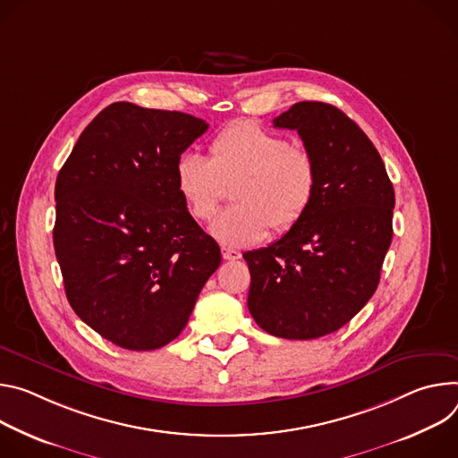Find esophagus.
Returning a JSON list of instances; mask_svg holds the SVG:
<instances>
[{
    "mask_svg": "<svg viewBox=\"0 0 458 458\" xmlns=\"http://www.w3.org/2000/svg\"><path fill=\"white\" fill-rule=\"evenodd\" d=\"M240 257H242V252H240V250L231 249V247H222V259H224V260L233 262V260H238Z\"/></svg>",
    "mask_w": 458,
    "mask_h": 458,
    "instance_id": "34e87169",
    "label": "esophagus"
}]
</instances>
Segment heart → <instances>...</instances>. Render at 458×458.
Returning <instances> with one entry per match:
<instances>
[{
	"mask_svg": "<svg viewBox=\"0 0 458 458\" xmlns=\"http://www.w3.org/2000/svg\"><path fill=\"white\" fill-rule=\"evenodd\" d=\"M206 160L185 152L174 165V185L194 220H209L233 185L236 206L222 211L211 234L224 245L262 242L269 229L287 233L311 208L317 192V164L306 148L255 122H236L220 131Z\"/></svg>",
	"mask_w": 458,
	"mask_h": 458,
	"instance_id": "heart-1",
	"label": "heart"
}]
</instances>
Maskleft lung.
Here are the masks:
<instances>
[{"instance_id":"8db88e82","label":"left lung","mask_w":458,"mask_h":458,"mask_svg":"<svg viewBox=\"0 0 458 458\" xmlns=\"http://www.w3.org/2000/svg\"><path fill=\"white\" fill-rule=\"evenodd\" d=\"M317 164V192L275 243L243 255L247 308L269 335L311 340L338 331L377 291L393 238L394 191L378 150L340 109L298 101L273 120Z\"/></svg>"}]
</instances>
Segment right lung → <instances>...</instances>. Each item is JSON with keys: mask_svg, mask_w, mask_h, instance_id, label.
Wrapping results in <instances>:
<instances>
[{"mask_svg": "<svg viewBox=\"0 0 458 458\" xmlns=\"http://www.w3.org/2000/svg\"><path fill=\"white\" fill-rule=\"evenodd\" d=\"M208 127L116 101L85 127L56 178L53 240L67 300L123 349L174 340L222 262L174 185L176 160Z\"/></svg>", "mask_w": 458, "mask_h": 458, "instance_id": "right-lung-1", "label": "right lung"}]
</instances>
